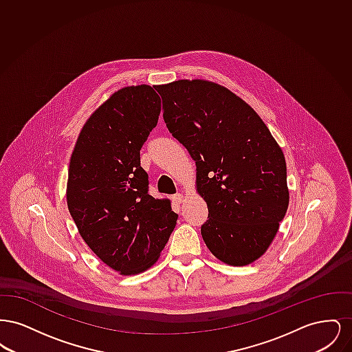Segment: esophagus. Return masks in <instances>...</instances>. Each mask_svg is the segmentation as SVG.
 <instances>
[{
	"mask_svg": "<svg viewBox=\"0 0 352 352\" xmlns=\"http://www.w3.org/2000/svg\"><path fill=\"white\" fill-rule=\"evenodd\" d=\"M173 201H174L175 204H181V203L184 201V195H182V194H175V195L173 197Z\"/></svg>",
	"mask_w": 352,
	"mask_h": 352,
	"instance_id": "obj_1",
	"label": "esophagus"
}]
</instances>
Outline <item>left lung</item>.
<instances>
[{"mask_svg": "<svg viewBox=\"0 0 352 352\" xmlns=\"http://www.w3.org/2000/svg\"><path fill=\"white\" fill-rule=\"evenodd\" d=\"M157 91L168 132L197 165L207 248L227 265H250L268 251L289 206L283 149L251 105L220 84L182 79Z\"/></svg>", "mask_w": 352, "mask_h": 352, "instance_id": "left-lung-1", "label": "left lung"}]
</instances>
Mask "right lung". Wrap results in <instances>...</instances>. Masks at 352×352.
<instances>
[{"label":"right lung","mask_w":352,"mask_h":352,"mask_svg":"<svg viewBox=\"0 0 352 352\" xmlns=\"http://www.w3.org/2000/svg\"><path fill=\"white\" fill-rule=\"evenodd\" d=\"M161 113L148 84L116 91L85 121L71 154L68 211L85 244L122 276L153 267L178 215L148 192L140 151Z\"/></svg>","instance_id":"right-lung-1"}]
</instances>
